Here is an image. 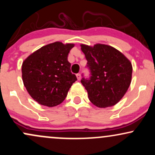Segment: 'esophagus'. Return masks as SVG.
<instances>
[{"label": "esophagus", "mask_w": 155, "mask_h": 155, "mask_svg": "<svg viewBox=\"0 0 155 155\" xmlns=\"http://www.w3.org/2000/svg\"><path fill=\"white\" fill-rule=\"evenodd\" d=\"M76 77H77L78 80H80V79H81V74H76Z\"/></svg>", "instance_id": "obj_1"}]
</instances>
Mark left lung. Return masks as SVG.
Returning <instances> with one entry per match:
<instances>
[{
    "instance_id": "8db88e82",
    "label": "left lung",
    "mask_w": 155,
    "mask_h": 155,
    "mask_svg": "<svg viewBox=\"0 0 155 155\" xmlns=\"http://www.w3.org/2000/svg\"><path fill=\"white\" fill-rule=\"evenodd\" d=\"M81 49L91 72L90 79L81 80L90 101L99 108L116 105L130 85V61L117 49L106 44H96L93 47L81 44Z\"/></svg>"
}]
</instances>
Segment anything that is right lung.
<instances>
[{"mask_svg":"<svg viewBox=\"0 0 155 155\" xmlns=\"http://www.w3.org/2000/svg\"><path fill=\"white\" fill-rule=\"evenodd\" d=\"M74 47V44L54 42L38 49L23 61V84L39 104L48 107L60 104L77 80L68 61V55Z\"/></svg>","mask_w":155,"mask_h":155,"instance_id":"1","label":"right lung"}]
</instances>
